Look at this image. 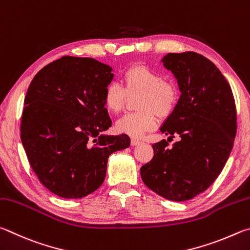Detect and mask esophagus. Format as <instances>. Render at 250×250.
Returning <instances> with one entry per match:
<instances>
[{
	"label": "esophagus",
	"mask_w": 250,
	"mask_h": 250,
	"mask_svg": "<svg viewBox=\"0 0 250 250\" xmlns=\"http://www.w3.org/2000/svg\"><path fill=\"white\" fill-rule=\"evenodd\" d=\"M141 143H142V142L138 141V139L133 138L132 141H130V145H132V146H137V145H139V144H141Z\"/></svg>",
	"instance_id": "34e87169"
}]
</instances>
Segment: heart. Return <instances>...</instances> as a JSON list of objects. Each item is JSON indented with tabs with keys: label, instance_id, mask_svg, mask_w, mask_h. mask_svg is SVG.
<instances>
[{
	"label": "heart",
	"instance_id": "obj_1",
	"mask_svg": "<svg viewBox=\"0 0 250 250\" xmlns=\"http://www.w3.org/2000/svg\"><path fill=\"white\" fill-rule=\"evenodd\" d=\"M126 94H141L137 102L138 112L127 113L115 123L118 133L138 138L156 127V115L166 118L177 106L179 91L163 74L144 65L128 69L122 78V85L108 83L103 93V104L109 113H118L124 106Z\"/></svg>",
	"mask_w": 250,
	"mask_h": 250
}]
</instances>
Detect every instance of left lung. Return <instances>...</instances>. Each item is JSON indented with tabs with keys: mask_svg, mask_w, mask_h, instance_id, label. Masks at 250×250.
Segmentation results:
<instances>
[{
	"mask_svg": "<svg viewBox=\"0 0 250 250\" xmlns=\"http://www.w3.org/2000/svg\"><path fill=\"white\" fill-rule=\"evenodd\" d=\"M161 62L177 79L181 95L160 132L180 139L170 148L165 139L154 144V158L141 176L158 195L182 202L207 190L225 167L237 128L235 100L229 83L204 56L168 54Z\"/></svg>",
	"mask_w": 250,
	"mask_h": 250,
	"instance_id": "obj_1",
	"label": "left lung"
}]
</instances>
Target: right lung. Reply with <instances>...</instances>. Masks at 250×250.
Returning a JSON list of instances; mask_svg holds the SVG:
<instances>
[{"instance_id": "obj_1", "label": "right lung", "mask_w": 250, "mask_h": 250, "mask_svg": "<svg viewBox=\"0 0 250 250\" xmlns=\"http://www.w3.org/2000/svg\"><path fill=\"white\" fill-rule=\"evenodd\" d=\"M93 58L64 56L43 67L24 100L21 139L39 181L63 199L99 189L113 152L130 138L103 134L112 121L103 93L114 73Z\"/></svg>"}]
</instances>
